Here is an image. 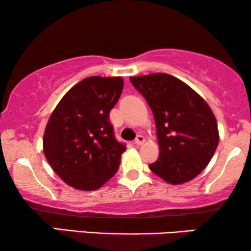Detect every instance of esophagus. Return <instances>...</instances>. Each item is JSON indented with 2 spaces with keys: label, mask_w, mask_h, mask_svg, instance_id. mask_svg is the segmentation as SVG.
Here are the masks:
<instances>
[{
  "label": "esophagus",
  "mask_w": 251,
  "mask_h": 251,
  "mask_svg": "<svg viewBox=\"0 0 251 251\" xmlns=\"http://www.w3.org/2000/svg\"><path fill=\"white\" fill-rule=\"evenodd\" d=\"M145 142V138H144V136H137L136 139H135V144L136 145H142Z\"/></svg>",
  "instance_id": "34e87169"
}]
</instances>
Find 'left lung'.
Returning <instances> with one entry per match:
<instances>
[{
	"mask_svg": "<svg viewBox=\"0 0 251 251\" xmlns=\"http://www.w3.org/2000/svg\"><path fill=\"white\" fill-rule=\"evenodd\" d=\"M152 109L160 155L150 169L178 185L198 176L218 146L217 121L207 101L179 78L166 73L131 76Z\"/></svg>",
	"mask_w": 251,
	"mask_h": 251,
	"instance_id": "8db88e82",
	"label": "left lung"
}]
</instances>
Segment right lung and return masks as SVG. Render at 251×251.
Returning a JSON list of instances; mask_svg holds the SVG:
<instances>
[{"label":"right lung","instance_id":"obj_1","mask_svg":"<svg viewBox=\"0 0 251 251\" xmlns=\"http://www.w3.org/2000/svg\"><path fill=\"white\" fill-rule=\"evenodd\" d=\"M122 89L121 76L84 78L66 92L47 123L46 159L76 190H98L119 169L126 145L115 139L109 112Z\"/></svg>","mask_w":251,"mask_h":251}]
</instances>
